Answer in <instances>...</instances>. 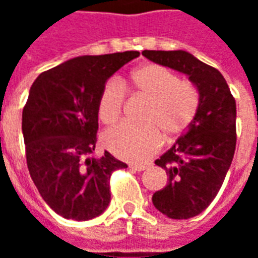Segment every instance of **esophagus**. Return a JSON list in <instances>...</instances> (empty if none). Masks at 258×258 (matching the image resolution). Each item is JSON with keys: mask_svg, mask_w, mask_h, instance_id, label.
Returning <instances> with one entry per match:
<instances>
[{"mask_svg": "<svg viewBox=\"0 0 258 258\" xmlns=\"http://www.w3.org/2000/svg\"><path fill=\"white\" fill-rule=\"evenodd\" d=\"M130 168L134 170V171H144V170H146L148 167H146V166H142V164H131Z\"/></svg>", "mask_w": 258, "mask_h": 258, "instance_id": "obj_1", "label": "esophagus"}]
</instances>
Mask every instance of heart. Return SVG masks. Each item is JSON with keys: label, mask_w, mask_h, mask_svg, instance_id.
Segmentation results:
<instances>
[{"label": "heart", "mask_w": 258, "mask_h": 258, "mask_svg": "<svg viewBox=\"0 0 258 258\" xmlns=\"http://www.w3.org/2000/svg\"><path fill=\"white\" fill-rule=\"evenodd\" d=\"M131 91L149 99L142 121L145 124H120L103 134V145L114 156L128 162H145L163 144V134L173 140L192 123L199 106L198 88L189 81L160 64H145L131 74ZM123 83L107 81L99 96L98 114L105 124L117 121L123 112Z\"/></svg>", "instance_id": "b5f03b06"}]
</instances>
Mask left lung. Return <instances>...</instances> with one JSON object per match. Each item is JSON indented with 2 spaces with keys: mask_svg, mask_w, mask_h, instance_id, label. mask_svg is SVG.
I'll return each mask as SVG.
<instances>
[{
  "mask_svg": "<svg viewBox=\"0 0 258 258\" xmlns=\"http://www.w3.org/2000/svg\"><path fill=\"white\" fill-rule=\"evenodd\" d=\"M152 62L188 76L199 92L189 127L155 164L168 181L152 196L164 216L186 220L206 210L221 188L236 146V103L217 69L186 51H144Z\"/></svg>",
  "mask_w": 258,
  "mask_h": 258,
  "instance_id": "8db88e82",
  "label": "left lung"
}]
</instances>
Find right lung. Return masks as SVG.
Segmentation results:
<instances>
[{
	"label": "right lung",
	"instance_id": "obj_1",
	"mask_svg": "<svg viewBox=\"0 0 258 258\" xmlns=\"http://www.w3.org/2000/svg\"><path fill=\"white\" fill-rule=\"evenodd\" d=\"M138 56V51L77 56L31 85L22 114L27 167L42 199L63 218L101 216L110 202V175L127 167L109 152L94 155L98 102L107 80Z\"/></svg>",
	"mask_w": 258,
	"mask_h": 258
}]
</instances>
